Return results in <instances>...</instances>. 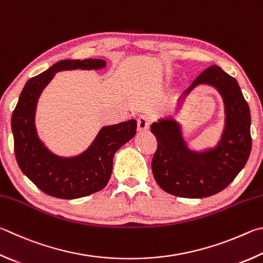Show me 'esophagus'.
Segmentation results:
<instances>
[{
    "label": "esophagus",
    "mask_w": 263,
    "mask_h": 263,
    "mask_svg": "<svg viewBox=\"0 0 263 263\" xmlns=\"http://www.w3.org/2000/svg\"><path fill=\"white\" fill-rule=\"evenodd\" d=\"M137 124H138V131H139V132L146 131V130H148V128H149L151 118L146 116V115H141V116L138 117Z\"/></svg>",
    "instance_id": "esophagus-1"
}]
</instances>
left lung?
Returning a JSON list of instances; mask_svg holds the SVG:
<instances>
[{"mask_svg": "<svg viewBox=\"0 0 263 263\" xmlns=\"http://www.w3.org/2000/svg\"><path fill=\"white\" fill-rule=\"evenodd\" d=\"M199 85L217 89L224 102L226 125L216 147L203 152L190 149L180 124L164 117L151 125L157 140L152 170L160 187L180 198H206L221 192L237 177L251 154L250 107L237 80L217 65L200 73L180 95L184 99Z\"/></svg>", "mask_w": 263, "mask_h": 263, "instance_id": "obj_1", "label": "left lung"}]
</instances>
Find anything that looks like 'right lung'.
I'll return each instance as SVG.
<instances>
[{
    "label": "right lung",
    "mask_w": 263,
    "mask_h": 263,
    "mask_svg": "<svg viewBox=\"0 0 263 263\" xmlns=\"http://www.w3.org/2000/svg\"><path fill=\"white\" fill-rule=\"evenodd\" d=\"M106 61L63 60L24 86L12 112L11 128L19 168L42 192L60 199H78L106 187L115 153L137 133V121L103 126L90 146L73 157L57 156L37 137L34 117L40 94L54 76L63 70H99Z\"/></svg>",
    "instance_id": "1"
}]
</instances>
